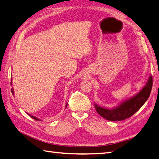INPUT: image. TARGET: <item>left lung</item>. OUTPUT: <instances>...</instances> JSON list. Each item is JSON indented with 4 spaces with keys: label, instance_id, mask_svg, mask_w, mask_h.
Returning <instances> with one entry per match:
<instances>
[{
    "label": "left lung",
    "instance_id": "8db88e82",
    "mask_svg": "<svg viewBox=\"0 0 159 159\" xmlns=\"http://www.w3.org/2000/svg\"><path fill=\"white\" fill-rule=\"evenodd\" d=\"M152 87V76H150L146 85L135 95L121 102L112 109H106L94 104V107L101 117L109 121H121L135 113L150 95Z\"/></svg>",
    "mask_w": 159,
    "mask_h": 159
}]
</instances>
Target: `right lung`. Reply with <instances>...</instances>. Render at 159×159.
<instances>
[{
    "mask_svg": "<svg viewBox=\"0 0 159 159\" xmlns=\"http://www.w3.org/2000/svg\"><path fill=\"white\" fill-rule=\"evenodd\" d=\"M11 79H12V78H11ZM11 85H12V80L11 81ZM11 92H12V93L13 94V95H14V91H13V88H12L11 89ZM67 103L66 102V108L65 109H66L67 108ZM29 116L31 117H32L33 119H34V120H37V121H38V120H39V121H42V120H40V119H39V118H38L37 117H35V116H31V114H29V113H27Z\"/></svg>",
    "mask_w": 159,
    "mask_h": 159,
    "instance_id": "add662e5",
    "label": "right lung"
}]
</instances>
